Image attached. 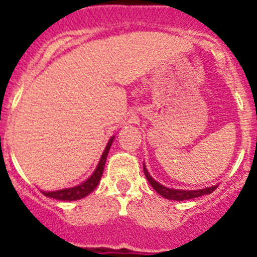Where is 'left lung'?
<instances>
[{
	"instance_id": "1",
	"label": "left lung",
	"mask_w": 257,
	"mask_h": 257,
	"mask_svg": "<svg viewBox=\"0 0 257 257\" xmlns=\"http://www.w3.org/2000/svg\"><path fill=\"white\" fill-rule=\"evenodd\" d=\"M143 170H144V174L147 176V180L149 181V184L152 185L154 190H156L160 196H162L166 199H171V201H188V199L197 198V197L206 196V194H210L213 190L216 189L217 185H212V187L203 188V189H196V190H183V189H172V188H167L165 185H162L161 183H158L157 180H154L151 176V174L147 170V166L145 163H143Z\"/></svg>"
}]
</instances>
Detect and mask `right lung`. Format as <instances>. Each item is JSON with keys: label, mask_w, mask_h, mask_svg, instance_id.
Segmentation results:
<instances>
[{"label": "right lung", "mask_w": 257, "mask_h": 257, "mask_svg": "<svg viewBox=\"0 0 257 257\" xmlns=\"http://www.w3.org/2000/svg\"><path fill=\"white\" fill-rule=\"evenodd\" d=\"M113 140H114V136H112L109 139L108 144H106L105 149H104L103 154L100 157V161L97 163L96 169L92 172V175L90 178L86 179L85 181H82L81 184L76 185V187H70V188H64V189H59V190H52V192H49V190H41L44 193L45 196L49 197V198L58 199V201H78V199L85 198L86 196H88L90 193L94 192L95 188L99 185L101 179V175L104 172V166H105L106 157H108L109 149L112 147Z\"/></svg>", "instance_id": "1"}]
</instances>
